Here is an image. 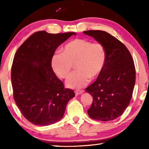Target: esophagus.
<instances>
[{
  "mask_svg": "<svg viewBox=\"0 0 149 149\" xmlns=\"http://www.w3.org/2000/svg\"><path fill=\"white\" fill-rule=\"evenodd\" d=\"M84 92V90H77L75 91V94L76 95H80Z\"/></svg>",
  "mask_w": 149,
  "mask_h": 149,
  "instance_id": "obj_1",
  "label": "esophagus"
}]
</instances>
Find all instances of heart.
I'll use <instances>...</instances> for the list:
<instances>
[{"label":"heart","mask_w":149,"mask_h":149,"mask_svg":"<svg viewBox=\"0 0 149 149\" xmlns=\"http://www.w3.org/2000/svg\"><path fill=\"white\" fill-rule=\"evenodd\" d=\"M62 53L52 57V67L59 77L66 79L75 64L77 71L69 77L66 86L78 89L95 79L102 72L106 63V50L102 45L83 38H76L63 47Z\"/></svg>","instance_id":"b5f03b06"}]
</instances>
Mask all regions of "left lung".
Listing matches in <instances>:
<instances>
[{"mask_svg":"<svg viewBox=\"0 0 149 149\" xmlns=\"http://www.w3.org/2000/svg\"><path fill=\"white\" fill-rule=\"evenodd\" d=\"M83 32L102 45L107 54L102 72L85 90L93 97L87 113L93 119L112 121L123 114L132 99L136 82L133 59L127 47L108 32Z\"/></svg>","mask_w":149,"mask_h":149,"instance_id":"8db88e82","label":"left lung"}]
</instances>
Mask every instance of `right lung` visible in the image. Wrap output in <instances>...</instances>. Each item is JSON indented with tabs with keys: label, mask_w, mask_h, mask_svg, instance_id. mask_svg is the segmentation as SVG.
<instances>
[{
	"label": "right lung",
	"mask_w": 149,
	"mask_h": 149,
	"mask_svg": "<svg viewBox=\"0 0 149 149\" xmlns=\"http://www.w3.org/2000/svg\"><path fill=\"white\" fill-rule=\"evenodd\" d=\"M75 32L34 33L19 47L11 67L13 97L24 117L36 125L60 121L74 93L64 88L52 67L55 51Z\"/></svg>",
	"instance_id": "right-lung-1"
}]
</instances>
